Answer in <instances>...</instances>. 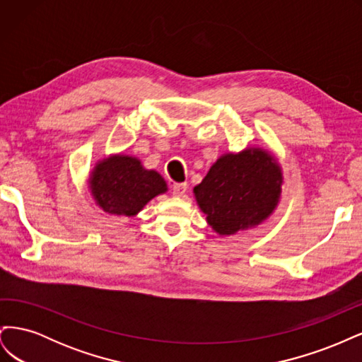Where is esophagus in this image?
<instances>
[{"label":"esophagus","mask_w":362,"mask_h":362,"mask_svg":"<svg viewBox=\"0 0 362 362\" xmlns=\"http://www.w3.org/2000/svg\"><path fill=\"white\" fill-rule=\"evenodd\" d=\"M185 192H187V182H173L172 184L173 196H184Z\"/></svg>","instance_id":"34e87169"}]
</instances>
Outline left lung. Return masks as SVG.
<instances>
[{
	"instance_id": "left-lung-1",
	"label": "left lung",
	"mask_w": 362,
	"mask_h": 362,
	"mask_svg": "<svg viewBox=\"0 0 362 362\" xmlns=\"http://www.w3.org/2000/svg\"><path fill=\"white\" fill-rule=\"evenodd\" d=\"M281 170L266 151L247 149L218 158L194 196L216 233L226 235L257 225L273 211L281 193Z\"/></svg>"
}]
</instances>
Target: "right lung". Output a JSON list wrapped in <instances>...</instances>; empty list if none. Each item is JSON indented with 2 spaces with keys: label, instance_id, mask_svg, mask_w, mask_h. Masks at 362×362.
<instances>
[{
  "label": "right lung",
  "instance_id": "right-lung-1",
  "mask_svg": "<svg viewBox=\"0 0 362 362\" xmlns=\"http://www.w3.org/2000/svg\"><path fill=\"white\" fill-rule=\"evenodd\" d=\"M90 187L104 211L122 216H134L154 196L168 190L156 170H145L139 160L125 156L98 164Z\"/></svg>",
  "mask_w": 362,
  "mask_h": 362
}]
</instances>
